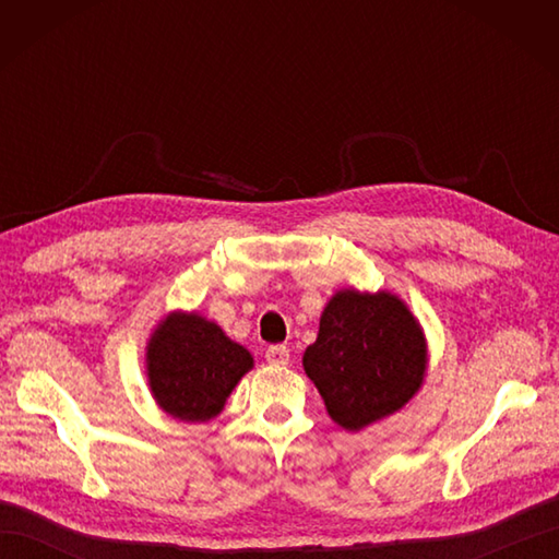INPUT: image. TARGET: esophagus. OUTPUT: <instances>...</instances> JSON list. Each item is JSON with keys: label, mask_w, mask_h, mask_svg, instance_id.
Returning a JSON list of instances; mask_svg holds the SVG:
<instances>
[{"label": "esophagus", "mask_w": 559, "mask_h": 559, "mask_svg": "<svg viewBox=\"0 0 559 559\" xmlns=\"http://www.w3.org/2000/svg\"><path fill=\"white\" fill-rule=\"evenodd\" d=\"M266 360L271 365H288L290 360V350L286 346H269L266 348Z\"/></svg>", "instance_id": "obj_1"}]
</instances>
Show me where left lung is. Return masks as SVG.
Wrapping results in <instances>:
<instances>
[{
  "mask_svg": "<svg viewBox=\"0 0 559 559\" xmlns=\"http://www.w3.org/2000/svg\"><path fill=\"white\" fill-rule=\"evenodd\" d=\"M302 367L329 418L360 432L399 413L420 391L427 372L425 331L399 295L343 288L319 317V334L307 346Z\"/></svg>",
  "mask_w": 559,
  "mask_h": 559,
  "instance_id": "1",
  "label": "left lung"
}]
</instances>
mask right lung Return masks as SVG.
<instances>
[{
    "mask_svg": "<svg viewBox=\"0 0 559 559\" xmlns=\"http://www.w3.org/2000/svg\"><path fill=\"white\" fill-rule=\"evenodd\" d=\"M254 358L199 312H170L146 343L151 396L170 418L206 423L223 413Z\"/></svg>",
    "mask_w": 559,
    "mask_h": 559,
    "instance_id": "obj_1",
    "label": "right lung"
}]
</instances>
